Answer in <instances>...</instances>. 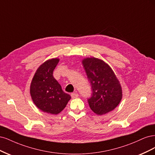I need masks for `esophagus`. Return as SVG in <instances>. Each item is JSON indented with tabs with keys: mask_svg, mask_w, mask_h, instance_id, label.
<instances>
[{
	"mask_svg": "<svg viewBox=\"0 0 155 155\" xmlns=\"http://www.w3.org/2000/svg\"><path fill=\"white\" fill-rule=\"evenodd\" d=\"M71 96L72 97V98H77L78 97V94L77 93H72Z\"/></svg>",
	"mask_w": 155,
	"mask_h": 155,
	"instance_id": "34e87169",
	"label": "esophagus"
}]
</instances>
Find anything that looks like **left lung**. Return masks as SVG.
Instances as JSON below:
<instances>
[{
	"instance_id": "8db88e82",
	"label": "left lung",
	"mask_w": 155,
	"mask_h": 155,
	"mask_svg": "<svg viewBox=\"0 0 155 155\" xmlns=\"http://www.w3.org/2000/svg\"><path fill=\"white\" fill-rule=\"evenodd\" d=\"M93 91L88 99L91 110L102 115L115 109L122 98V89L111 68L101 59L85 58L82 61Z\"/></svg>"
}]
</instances>
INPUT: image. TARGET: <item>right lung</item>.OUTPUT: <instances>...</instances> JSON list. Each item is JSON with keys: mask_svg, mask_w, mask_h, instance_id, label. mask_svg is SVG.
<instances>
[{"mask_svg": "<svg viewBox=\"0 0 155 155\" xmlns=\"http://www.w3.org/2000/svg\"><path fill=\"white\" fill-rule=\"evenodd\" d=\"M59 58L49 59L40 66L30 84V94L35 105L43 112L57 114L66 106L71 99L64 93L61 85L53 76Z\"/></svg>", "mask_w": 155, "mask_h": 155, "instance_id": "right-lung-1", "label": "right lung"}]
</instances>
